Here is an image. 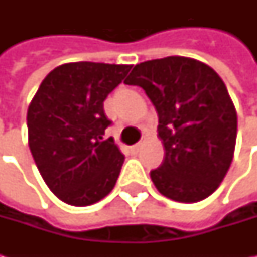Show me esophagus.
<instances>
[{"label":"esophagus","mask_w":257,"mask_h":257,"mask_svg":"<svg viewBox=\"0 0 257 257\" xmlns=\"http://www.w3.org/2000/svg\"><path fill=\"white\" fill-rule=\"evenodd\" d=\"M140 150H142V144H134L130 147V153L132 154H137Z\"/></svg>","instance_id":"34e87169"}]
</instances>
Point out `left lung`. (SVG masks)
Here are the masks:
<instances>
[{
	"instance_id": "1",
	"label": "left lung",
	"mask_w": 257,
	"mask_h": 257,
	"mask_svg": "<svg viewBox=\"0 0 257 257\" xmlns=\"http://www.w3.org/2000/svg\"><path fill=\"white\" fill-rule=\"evenodd\" d=\"M124 83L142 87L159 115L166 156L150 172L156 189L180 203L209 197L232 164L237 136L220 75L199 60L172 55L137 64Z\"/></svg>"
}]
</instances>
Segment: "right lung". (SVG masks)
Listing matches in <instances>:
<instances>
[{"instance_id":"1","label":"right lung","mask_w":257,"mask_h":257,"mask_svg":"<svg viewBox=\"0 0 257 257\" xmlns=\"http://www.w3.org/2000/svg\"><path fill=\"white\" fill-rule=\"evenodd\" d=\"M133 65L67 63L40 84L27 111L28 146L55 196L83 207L113 190L124 156L110 137L104 100Z\"/></svg>"}]
</instances>
